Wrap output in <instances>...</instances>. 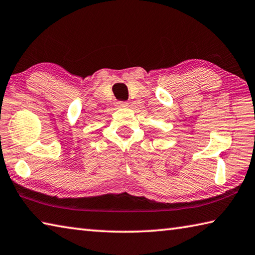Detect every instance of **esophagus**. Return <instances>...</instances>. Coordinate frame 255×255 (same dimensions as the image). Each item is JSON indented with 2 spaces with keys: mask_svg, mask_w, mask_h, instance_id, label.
Instances as JSON below:
<instances>
[{
  "mask_svg": "<svg viewBox=\"0 0 255 255\" xmlns=\"http://www.w3.org/2000/svg\"><path fill=\"white\" fill-rule=\"evenodd\" d=\"M117 107H119V108H126V107H128V103H126V101H118L117 104Z\"/></svg>",
  "mask_w": 255,
  "mask_h": 255,
  "instance_id": "34e87169",
  "label": "esophagus"
}]
</instances>
